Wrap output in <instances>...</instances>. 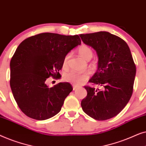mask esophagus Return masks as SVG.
Returning <instances> with one entry per match:
<instances>
[{
    "instance_id": "esophagus-1",
    "label": "esophagus",
    "mask_w": 146,
    "mask_h": 146,
    "mask_svg": "<svg viewBox=\"0 0 146 146\" xmlns=\"http://www.w3.org/2000/svg\"><path fill=\"white\" fill-rule=\"evenodd\" d=\"M77 88H78V87L76 86H73L74 90H77Z\"/></svg>"
}]
</instances>
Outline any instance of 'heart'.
<instances>
[{
  "mask_svg": "<svg viewBox=\"0 0 146 146\" xmlns=\"http://www.w3.org/2000/svg\"><path fill=\"white\" fill-rule=\"evenodd\" d=\"M79 54L86 60H90L93 56V51L90 47L86 45H82L78 48ZM69 55L67 54L63 60V66L66 67L68 64ZM89 77V73L79 72L74 70L70 71L64 75V80L74 85H80Z\"/></svg>",
  "mask_w": 146,
  "mask_h": 146,
  "instance_id": "1",
  "label": "heart"
}]
</instances>
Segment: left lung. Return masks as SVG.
<instances>
[{"mask_svg":"<svg viewBox=\"0 0 146 146\" xmlns=\"http://www.w3.org/2000/svg\"><path fill=\"white\" fill-rule=\"evenodd\" d=\"M83 42L96 51L98 70L89 82L102 90L84 86L87 96L81 102L83 111L96 120L118 114L132 95L136 68L125 42L108 32L80 35Z\"/></svg>","mask_w":146,"mask_h":146,"instance_id":"left-lung-1","label":"left lung"}]
</instances>
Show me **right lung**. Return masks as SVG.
Instances as JSON below:
<instances>
[{
	"instance_id": "right-lung-1",
	"label": "right lung",
	"mask_w": 146,
	"mask_h": 146,
	"mask_svg": "<svg viewBox=\"0 0 146 146\" xmlns=\"http://www.w3.org/2000/svg\"><path fill=\"white\" fill-rule=\"evenodd\" d=\"M81 44L78 35L45 33L33 36L20 44L12 57L11 85L21 111L31 118L44 120L61 110L66 98L72 91L68 82L49 88L46 79H59L64 58Z\"/></svg>"
}]
</instances>
